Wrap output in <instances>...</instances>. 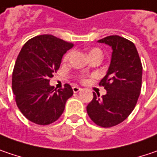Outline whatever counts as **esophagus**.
Instances as JSON below:
<instances>
[{
    "label": "esophagus",
    "instance_id": "34e87169",
    "mask_svg": "<svg viewBox=\"0 0 157 157\" xmlns=\"http://www.w3.org/2000/svg\"><path fill=\"white\" fill-rule=\"evenodd\" d=\"M81 90H82V89L80 87H78V86H74V87H73V91H74L75 93H77V92H79Z\"/></svg>",
    "mask_w": 157,
    "mask_h": 157
}]
</instances>
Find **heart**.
<instances>
[{"instance_id": "1", "label": "heart", "mask_w": 157, "mask_h": 157, "mask_svg": "<svg viewBox=\"0 0 157 157\" xmlns=\"http://www.w3.org/2000/svg\"><path fill=\"white\" fill-rule=\"evenodd\" d=\"M70 54H71L70 52H67V53L64 56L63 60H64V61H67V60L70 57ZM88 55H89V58H90V59L92 58V57H94V56H101V57H102V51H100L99 49H98V48H92L91 50L89 51Z\"/></svg>"}]
</instances>
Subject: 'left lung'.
Instances as JSON below:
<instances>
[{
    "label": "left lung",
    "mask_w": 157,
    "mask_h": 157,
    "mask_svg": "<svg viewBox=\"0 0 157 157\" xmlns=\"http://www.w3.org/2000/svg\"><path fill=\"white\" fill-rule=\"evenodd\" d=\"M98 42L113 51L106 75L99 82L106 94L99 97L93 92L87 113L96 124L108 128L124 122L136 106L141 90L142 65L133 42L124 37L110 35Z\"/></svg>",
    "instance_id": "obj_1"
}]
</instances>
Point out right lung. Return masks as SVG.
I'll return each mask as SVG.
<instances>
[{
	"mask_svg": "<svg viewBox=\"0 0 157 157\" xmlns=\"http://www.w3.org/2000/svg\"><path fill=\"white\" fill-rule=\"evenodd\" d=\"M72 47L71 42L43 34L25 42L17 56L12 74L17 106L36 124L57 121L74 94L69 84L58 90L50 85V78L59 68L63 55Z\"/></svg>",
	"mask_w": 157,
	"mask_h": 157,
	"instance_id": "1",
	"label": "right lung"
}]
</instances>
